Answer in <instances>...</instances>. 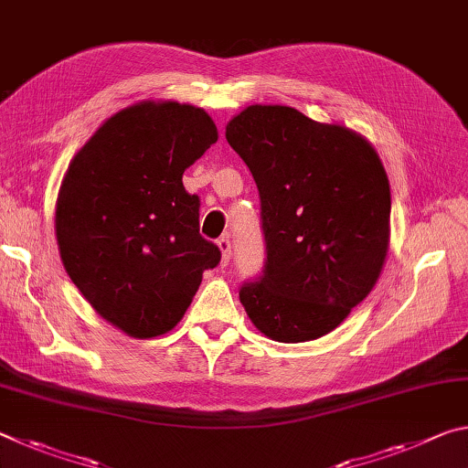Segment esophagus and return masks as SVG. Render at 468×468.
Instances as JSON below:
<instances>
[{
	"instance_id": "34e87169",
	"label": "esophagus",
	"mask_w": 468,
	"mask_h": 468,
	"mask_svg": "<svg viewBox=\"0 0 468 468\" xmlns=\"http://www.w3.org/2000/svg\"><path fill=\"white\" fill-rule=\"evenodd\" d=\"M217 245L220 250V264L227 266L229 260H231V239H229V237H220Z\"/></svg>"
}]
</instances>
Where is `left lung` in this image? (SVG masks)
Wrapping results in <instances>:
<instances>
[{
	"instance_id": "left-lung-1",
	"label": "left lung",
	"mask_w": 468,
	"mask_h": 468,
	"mask_svg": "<svg viewBox=\"0 0 468 468\" xmlns=\"http://www.w3.org/2000/svg\"><path fill=\"white\" fill-rule=\"evenodd\" d=\"M262 202L266 264L243 284L253 326L307 343L345 322L382 274L390 248V184L371 142L284 105H250L227 123Z\"/></svg>"
}]
</instances>
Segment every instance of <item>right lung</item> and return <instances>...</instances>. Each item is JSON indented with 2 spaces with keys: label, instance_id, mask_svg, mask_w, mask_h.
Instances as JSON below:
<instances>
[{
  "label": "right lung",
  "instance_id": "1",
  "mask_svg": "<svg viewBox=\"0 0 468 468\" xmlns=\"http://www.w3.org/2000/svg\"><path fill=\"white\" fill-rule=\"evenodd\" d=\"M218 140L204 109L140 101L78 150L55 202L63 268L102 320L133 338L184 318L220 250L200 235L184 171Z\"/></svg>",
  "mask_w": 468,
  "mask_h": 468
}]
</instances>
